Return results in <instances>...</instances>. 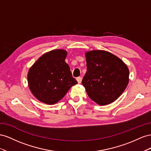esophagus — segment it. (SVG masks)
<instances>
[{"label":"esophagus","mask_w":151,"mask_h":151,"mask_svg":"<svg viewBox=\"0 0 151 151\" xmlns=\"http://www.w3.org/2000/svg\"><path fill=\"white\" fill-rule=\"evenodd\" d=\"M76 80H77V81H78V83H81V80H82V78H81V77H80V76L79 77H77Z\"/></svg>","instance_id":"34e87169"}]
</instances>
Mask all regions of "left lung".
Wrapping results in <instances>:
<instances>
[{
    "label": "left lung",
    "instance_id": "8db88e82",
    "mask_svg": "<svg viewBox=\"0 0 151 151\" xmlns=\"http://www.w3.org/2000/svg\"><path fill=\"white\" fill-rule=\"evenodd\" d=\"M85 58L87 72L82 84L88 96L101 106L113 102L128 85L127 66L122 59L105 50L87 52Z\"/></svg>",
    "mask_w": 151,
    "mask_h": 151
}]
</instances>
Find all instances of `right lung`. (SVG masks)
Wrapping results in <instances>:
<instances>
[{"instance_id": "1", "label": "right lung", "mask_w": 151, "mask_h": 151, "mask_svg": "<svg viewBox=\"0 0 151 151\" xmlns=\"http://www.w3.org/2000/svg\"><path fill=\"white\" fill-rule=\"evenodd\" d=\"M66 56V50H52L42 55L29 68L28 87L38 101L54 104L77 83L65 62Z\"/></svg>"}]
</instances>
